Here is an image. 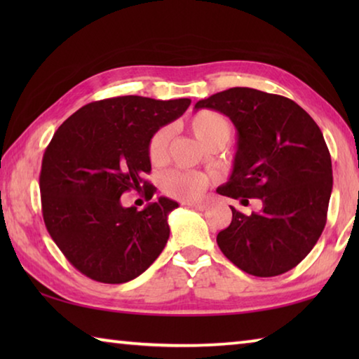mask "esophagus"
<instances>
[{
	"label": "esophagus",
	"instance_id": "obj_1",
	"mask_svg": "<svg viewBox=\"0 0 359 359\" xmlns=\"http://www.w3.org/2000/svg\"><path fill=\"white\" fill-rule=\"evenodd\" d=\"M185 204L188 205V208L196 209V210H204V209H208V203H203V201H187Z\"/></svg>",
	"mask_w": 359,
	"mask_h": 359
}]
</instances>
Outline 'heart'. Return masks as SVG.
<instances>
[{"label": "heart", "instance_id": "heart-1", "mask_svg": "<svg viewBox=\"0 0 359 359\" xmlns=\"http://www.w3.org/2000/svg\"><path fill=\"white\" fill-rule=\"evenodd\" d=\"M190 130L199 142L205 147L212 145H224L231 137L233 126L224 115L215 111H199L190 118ZM169 128H160L154 133L147 145L149 160L154 165H161L166 158ZM209 179L201 172L193 171H171L163 175L161 190L168 196L180 199V201H191L199 199L208 190Z\"/></svg>", "mask_w": 359, "mask_h": 359}]
</instances>
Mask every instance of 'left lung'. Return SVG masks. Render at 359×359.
<instances>
[{
  "mask_svg": "<svg viewBox=\"0 0 359 359\" xmlns=\"http://www.w3.org/2000/svg\"><path fill=\"white\" fill-rule=\"evenodd\" d=\"M214 109L238 130V151L226 185L217 193L258 198L250 215L233 210L217 236L224 257L247 274L274 277L307 257L323 233L332 191L331 155L323 133L301 106L280 95L234 87L194 109Z\"/></svg>",
  "mask_w": 359,
  "mask_h": 359,
  "instance_id": "left-lung-1",
  "label": "left lung"
}]
</instances>
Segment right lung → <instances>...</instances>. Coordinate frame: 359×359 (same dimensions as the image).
I'll list each match as a JSON object with an SVG mask.
<instances>
[{
  "label": "right lung",
  "instance_id": "1",
  "mask_svg": "<svg viewBox=\"0 0 359 359\" xmlns=\"http://www.w3.org/2000/svg\"><path fill=\"white\" fill-rule=\"evenodd\" d=\"M191 100L117 96L79 109L55 131L42 156L41 205L46 228L79 272L101 283H125L160 257L169 239V212L158 198L147 208H123L120 196L156 188L147 145L154 133L184 114Z\"/></svg>",
  "mask_w": 359,
  "mask_h": 359
}]
</instances>
